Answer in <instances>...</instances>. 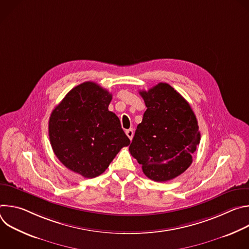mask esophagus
I'll list each match as a JSON object with an SVG mask.
<instances>
[{"mask_svg": "<svg viewBox=\"0 0 249 249\" xmlns=\"http://www.w3.org/2000/svg\"><path fill=\"white\" fill-rule=\"evenodd\" d=\"M126 135L128 136V138H129L130 140H132V139H133V136H134V130H133V129H128V130H126Z\"/></svg>", "mask_w": 249, "mask_h": 249, "instance_id": "esophagus-1", "label": "esophagus"}]
</instances>
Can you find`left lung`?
Instances as JSON below:
<instances>
[{
	"mask_svg": "<svg viewBox=\"0 0 249 249\" xmlns=\"http://www.w3.org/2000/svg\"><path fill=\"white\" fill-rule=\"evenodd\" d=\"M140 94L147 110L137 126L130 154L150 179H173L190 166L200 143L196 116L190 104L166 83Z\"/></svg>",
	"mask_w": 249,
	"mask_h": 249,
	"instance_id": "obj_1",
	"label": "left lung"
}]
</instances>
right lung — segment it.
<instances>
[{"mask_svg":"<svg viewBox=\"0 0 249 249\" xmlns=\"http://www.w3.org/2000/svg\"><path fill=\"white\" fill-rule=\"evenodd\" d=\"M112 94L95 83L71 89L49 118L54 154L70 170L87 178L103 173L130 140L119 118L108 110Z\"/></svg>","mask_w":249,"mask_h":249,"instance_id":"add662e5","label":"right lung"}]
</instances>
